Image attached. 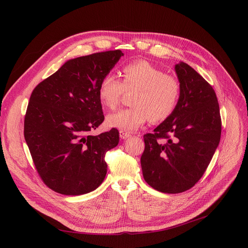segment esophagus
I'll return each mask as SVG.
<instances>
[{
  "label": "esophagus",
  "mask_w": 248,
  "mask_h": 248,
  "mask_svg": "<svg viewBox=\"0 0 248 248\" xmlns=\"http://www.w3.org/2000/svg\"><path fill=\"white\" fill-rule=\"evenodd\" d=\"M132 135L129 134V133H127V132H124V131H120V137H121V139L122 140H125V139H127V138H129L131 137Z\"/></svg>",
  "instance_id": "34e87169"
}]
</instances>
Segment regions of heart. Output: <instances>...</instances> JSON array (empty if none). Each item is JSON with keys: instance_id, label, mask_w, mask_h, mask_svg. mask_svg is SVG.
I'll list each match as a JSON object with an SVG mask.
<instances>
[{"instance_id": "obj_1", "label": "heart", "mask_w": 248, "mask_h": 248, "mask_svg": "<svg viewBox=\"0 0 248 248\" xmlns=\"http://www.w3.org/2000/svg\"><path fill=\"white\" fill-rule=\"evenodd\" d=\"M123 79L108 74L98 84L97 95L101 106L114 109L121 103L125 93H133L132 108H124L107 116L110 127L124 132H135L151 119L161 123L177 109L182 96L179 78L147 60H136L124 65Z\"/></svg>"}]
</instances>
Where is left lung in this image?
Returning a JSON list of instances; mask_svg holds the SVG:
<instances>
[{
  "label": "left lung",
  "instance_id": "obj_1",
  "mask_svg": "<svg viewBox=\"0 0 248 248\" xmlns=\"http://www.w3.org/2000/svg\"><path fill=\"white\" fill-rule=\"evenodd\" d=\"M182 96L175 112L144 136L140 157L145 181L163 193L185 192L202 178L221 137L213 87L187 63L176 65Z\"/></svg>",
  "mask_w": 248,
  "mask_h": 248
}]
</instances>
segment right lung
I'll return each instance as SVG.
<instances>
[{
    "label": "right lung",
    "mask_w": 248,
    "mask_h": 248,
    "mask_svg": "<svg viewBox=\"0 0 248 248\" xmlns=\"http://www.w3.org/2000/svg\"><path fill=\"white\" fill-rule=\"evenodd\" d=\"M123 55L111 50L68 60L33 89L24 137L39 177L51 190L76 196L104 180V158L119 144V131L89 133L104 120L98 84Z\"/></svg>",
    "instance_id": "1"
}]
</instances>
